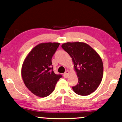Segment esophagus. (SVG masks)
I'll return each instance as SVG.
<instances>
[{
	"label": "esophagus",
	"mask_w": 122,
	"mask_h": 122,
	"mask_svg": "<svg viewBox=\"0 0 122 122\" xmlns=\"http://www.w3.org/2000/svg\"><path fill=\"white\" fill-rule=\"evenodd\" d=\"M69 74H70V72H69L68 71H66L64 73V74H63V77H64V78H67L68 77Z\"/></svg>",
	"instance_id": "esophagus-1"
}]
</instances>
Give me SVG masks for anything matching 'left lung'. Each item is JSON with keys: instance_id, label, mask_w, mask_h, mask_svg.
Instances as JSON below:
<instances>
[{"instance_id": "obj_1", "label": "left lung", "mask_w": 122, "mask_h": 122, "mask_svg": "<svg viewBox=\"0 0 122 122\" xmlns=\"http://www.w3.org/2000/svg\"><path fill=\"white\" fill-rule=\"evenodd\" d=\"M61 47L71 57L78 78V84L72 86L74 92L79 95H90L97 88L103 77L100 56L84 43L68 42Z\"/></svg>"}]
</instances>
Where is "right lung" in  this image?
<instances>
[{
  "label": "right lung",
  "mask_w": 122,
  "mask_h": 122,
  "mask_svg": "<svg viewBox=\"0 0 122 122\" xmlns=\"http://www.w3.org/2000/svg\"><path fill=\"white\" fill-rule=\"evenodd\" d=\"M59 43H41L30 51L22 67V77L27 88L39 97H46L62 77L53 71L51 59Z\"/></svg>",
  "instance_id": "1"
}]
</instances>
